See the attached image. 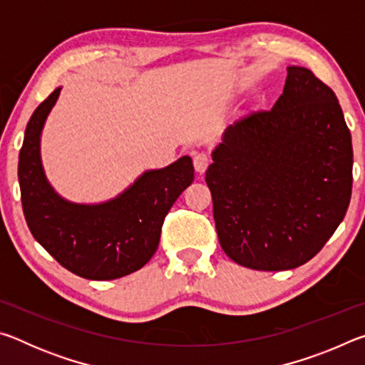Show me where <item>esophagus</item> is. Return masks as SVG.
<instances>
[{
	"label": "esophagus",
	"mask_w": 365,
	"mask_h": 365,
	"mask_svg": "<svg viewBox=\"0 0 365 365\" xmlns=\"http://www.w3.org/2000/svg\"><path fill=\"white\" fill-rule=\"evenodd\" d=\"M209 163H211V159H209V156L206 153H197L195 154L193 158V164H195V169L197 174H205Z\"/></svg>",
	"instance_id": "obj_1"
}]
</instances>
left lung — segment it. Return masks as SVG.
I'll use <instances>...</instances> for the list:
<instances>
[{
  "label": "left lung",
  "instance_id": "obj_1",
  "mask_svg": "<svg viewBox=\"0 0 365 365\" xmlns=\"http://www.w3.org/2000/svg\"><path fill=\"white\" fill-rule=\"evenodd\" d=\"M225 255L243 267L279 272L306 264L348 211L353 143L336 95L288 66L270 110L230 125L206 170Z\"/></svg>",
  "mask_w": 365,
  "mask_h": 365
}]
</instances>
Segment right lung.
Returning a JSON list of instances; mask_svg holds the SVG:
<instances>
[{
  "label": "right lung",
  "instance_id": "right-lung-1",
  "mask_svg": "<svg viewBox=\"0 0 365 365\" xmlns=\"http://www.w3.org/2000/svg\"><path fill=\"white\" fill-rule=\"evenodd\" d=\"M61 90L35 109L24 135L17 170L24 215L36 242L72 274L88 280L120 279L156 252L164 217L193 183V160L182 156L163 169L145 170L108 201L66 200L49 183L41 163L43 127Z\"/></svg>",
  "mask_w": 365,
  "mask_h": 365
}]
</instances>
